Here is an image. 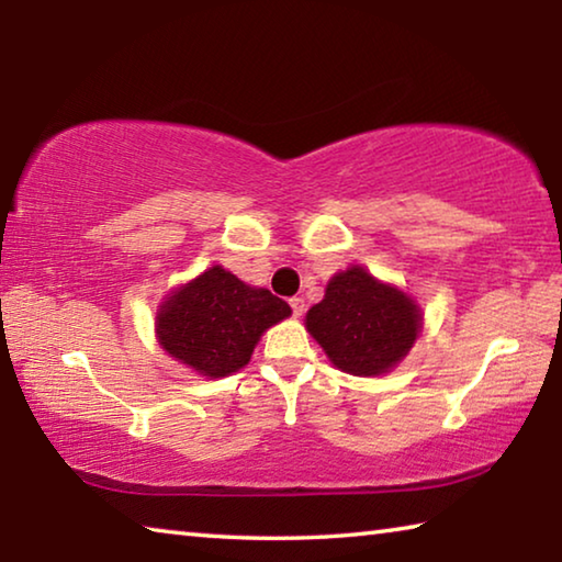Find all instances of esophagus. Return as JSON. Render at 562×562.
Segmentation results:
<instances>
[{
    "label": "esophagus",
    "mask_w": 562,
    "mask_h": 562,
    "mask_svg": "<svg viewBox=\"0 0 562 562\" xmlns=\"http://www.w3.org/2000/svg\"><path fill=\"white\" fill-rule=\"evenodd\" d=\"M290 307H292V315L294 317H302L304 315V307H307V304H304L302 297H292L290 300Z\"/></svg>",
    "instance_id": "1"
}]
</instances>
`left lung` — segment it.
<instances>
[{"mask_svg": "<svg viewBox=\"0 0 562 562\" xmlns=\"http://www.w3.org/2000/svg\"><path fill=\"white\" fill-rule=\"evenodd\" d=\"M304 327L339 372L379 376L392 372L424 329V312L412 294L349 265L327 282L325 300Z\"/></svg>", "mask_w": 562, "mask_h": 562, "instance_id": "1", "label": "left lung"}]
</instances>
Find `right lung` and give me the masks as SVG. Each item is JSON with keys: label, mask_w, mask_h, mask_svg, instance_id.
Returning <instances> with one entry per match:
<instances>
[{"label": "right lung", "mask_w": 562, "mask_h": 562, "mask_svg": "<svg viewBox=\"0 0 562 562\" xmlns=\"http://www.w3.org/2000/svg\"><path fill=\"white\" fill-rule=\"evenodd\" d=\"M290 315V304L270 290L252 288L213 265L158 304L156 339L195 374L223 379L240 372L265 331Z\"/></svg>", "instance_id": "obj_1"}]
</instances>
